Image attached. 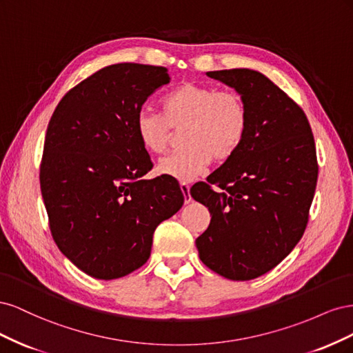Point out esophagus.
Listing matches in <instances>:
<instances>
[{
  "instance_id": "obj_1",
  "label": "esophagus",
  "mask_w": 353,
  "mask_h": 353,
  "mask_svg": "<svg viewBox=\"0 0 353 353\" xmlns=\"http://www.w3.org/2000/svg\"><path fill=\"white\" fill-rule=\"evenodd\" d=\"M181 191H183V194H184V201L188 203L191 201V196H190V185L187 184V183H181Z\"/></svg>"
}]
</instances>
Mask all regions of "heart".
<instances>
[{
  "instance_id": "b5f03b06",
  "label": "heart",
  "mask_w": 353,
  "mask_h": 353,
  "mask_svg": "<svg viewBox=\"0 0 353 353\" xmlns=\"http://www.w3.org/2000/svg\"><path fill=\"white\" fill-rule=\"evenodd\" d=\"M162 113L143 108L135 117L138 141L150 153H162L179 132L184 145L159 160V174L191 181L213 159L219 163L234 157L249 131V110L240 94L213 85L184 82L160 101Z\"/></svg>"
}]
</instances>
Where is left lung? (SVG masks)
<instances>
[{"label":"left lung","mask_w":353,"mask_h":353,"mask_svg":"<svg viewBox=\"0 0 353 353\" xmlns=\"http://www.w3.org/2000/svg\"><path fill=\"white\" fill-rule=\"evenodd\" d=\"M206 74L241 95L249 131L234 157L209 175V184L190 190L212 215L196 245L208 268L248 281L271 271L303 236L318 178L314 135L303 110L261 72Z\"/></svg>","instance_id":"8db88e82"}]
</instances>
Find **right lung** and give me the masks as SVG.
Wrapping results in <instances>:
<instances>
[{
    "label": "right lung",
    "mask_w": 353,
    "mask_h": 353,
    "mask_svg": "<svg viewBox=\"0 0 353 353\" xmlns=\"http://www.w3.org/2000/svg\"><path fill=\"white\" fill-rule=\"evenodd\" d=\"M162 66L117 63L63 97L47 128L41 193L57 248L94 279H121L150 258L153 232L184 194L172 176L144 179L153 168L135 117L159 87Z\"/></svg>",
    "instance_id": "1"
}]
</instances>
